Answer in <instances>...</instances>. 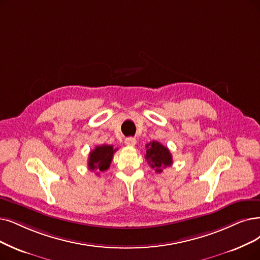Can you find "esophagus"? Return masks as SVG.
I'll use <instances>...</instances> for the list:
<instances>
[{"mask_svg":"<svg viewBox=\"0 0 260 260\" xmlns=\"http://www.w3.org/2000/svg\"><path fill=\"white\" fill-rule=\"evenodd\" d=\"M124 143H126L127 146H134L137 144V140L134 138H127L124 140Z\"/></svg>","mask_w":260,"mask_h":260,"instance_id":"1","label":"esophagus"}]
</instances>
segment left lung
Instances as JSON below:
<instances>
[{"label":"left lung","mask_w":260,"mask_h":260,"mask_svg":"<svg viewBox=\"0 0 260 260\" xmlns=\"http://www.w3.org/2000/svg\"><path fill=\"white\" fill-rule=\"evenodd\" d=\"M146 148L147 150L145 158L151 166V169H154L157 173H161L164 168L172 165V154L169 148L163 146L161 143L157 141L150 142L146 145Z\"/></svg>","instance_id":"left-lung-1"}]
</instances>
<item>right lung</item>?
<instances>
[{
    "mask_svg": "<svg viewBox=\"0 0 260 260\" xmlns=\"http://www.w3.org/2000/svg\"><path fill=\"white\" fill-rule=\"evenodd\" d=\"M117 149H114L111 145H101L96 146L94 150L89 152L88 157V169L90 171L103 172L110 168V164L113 159V153ZM98 175V173H97Z\"/></svg>",
    "mask_w": 260,
    "mask_h": 260,
    "instance_id": "add662e5",
    "label": "right lung"
}]
</instances>
